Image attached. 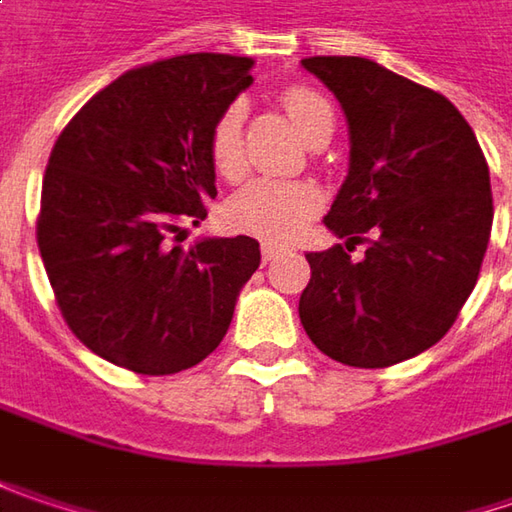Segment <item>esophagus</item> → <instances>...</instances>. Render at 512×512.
I'll return each instance as SVG.
<instances>
[{
	"label": "esophagus",
	"mask_w": 512,
	"mask_h": 512,
	"mask_svg": "<svg viewBox=\"0 0 512 512\" xmlns=\"http://www.w3.org/2000/svg\"><path fill=\"white\" fill-rule=\"evenodd\" d=\"M281 252H284V246H278V243H269V240L260 246V255H263V260H275V257L281 255Z\"/></svg>",
	"instance_id": "34e87169"
}]
</instances>
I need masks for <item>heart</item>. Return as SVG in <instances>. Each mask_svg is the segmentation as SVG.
I'll list each match as a JSON object with an SVG mask.
<instances>
[{
  "instance_id": "heart-1",
  "label": "heart",
  "mask_w": 512,
  "mask_h": 512,
  "mask_svg": "<svg viewBox=\"0 0 512 512\" xmlns=\"http://www.w3.org/2000/svg\"><path fill=\"white\" fill-rule=\"evenodd\" d=\"M286 112L295 127L316 144L318 138L333 133V109L310 86H286ZM208 159L220 179L237 182L246 173L243 150V104H228L208 136ZM321 208V191L313 182L301 179H252L228 199V226L263 240H289L307 226Z\"/></svg>"
}]
</instances>
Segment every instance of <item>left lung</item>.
<instances>
[{
	"label": "left lung",
	"instance_id": "1",
	"mask_svg": "<svg viewBox=\"0 0 512 512\" xmlns=\"http://www.w3.org/2000/svg\"><path fill=\"white\" fill-rule=\"evenodd\" d=\"M301 66L339 98L350 170L324 223L347 243L310 252L298 316L350 368H388L440 342L475 289L493 231L490 167L440 92L365 57ZM356 242L369 246L350 261Z\"/></svg>",
	"mask_w": 512,
	"mask_h": 512
}]
</instances>
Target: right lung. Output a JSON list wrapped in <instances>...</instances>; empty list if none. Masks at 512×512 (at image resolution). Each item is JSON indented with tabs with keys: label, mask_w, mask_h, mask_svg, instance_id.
<instances>
[{
	"label": "right lung",
	"mask_w": 512,
	"mask_h": 512,
	"mask_svg": "<svg viewBox=\"0 0 512 512\" xmlns=\"http://www.w3.org/2000/svg\"><path fill=\"white\" fill-rule=\"evenodd\" d=\"M252 66L211 51L144 63L89 98L54 141L37 246L69 330L118 368L165 376L199 365L260 266L257 240L243 234L179 246L217 196L208 136Z\"/></svg>",
	"instance_id": "1"
}]
</instances>
